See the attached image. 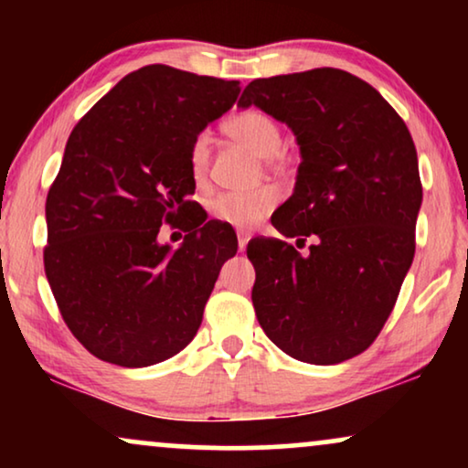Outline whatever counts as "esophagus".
Returning <instances> with one entry per match:
<instances>
[{
    "label": "esophagus",
    "instance_id": "34e87169",
    "mask_svg": "<svg viewBox=\"0 0 468 468\" xmlns=\"http://www.w3.org/2000/svg\"><path fill=\"white\" fill-rule=\"evenodd\" d=\"M236 234H239V251L242 253V251H245V249H247V242H249V234L245 232V229H239V232H236Z\"/></svg>",
    "mask_w": 468,
    "mask_h": 468
}]
</instances>
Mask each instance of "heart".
I'll list each match as a JSON object with an SVG mask.
<instances>
[{
	"mask_svg": "<svg viewBox=\"0 0 468 468\" xmlns=\"http://www.w3.org/2000/svg\"><path fill=\"white\" fill-rule=\"evenodd\" d=\"M226 132L260 157H274L283 149V132L271 114L247 108L226 121ZM189 172L197 185L207 183L210 165V133H196L187 153ZM279 191L271 185L249 191H221L208 200V213L232 228H253L277 208Z\"/></svg>",
	"mask_w": 468,
	"mask_h": 468,
	"instance_id": "1",
	"label": "heart"
}]
</instances>
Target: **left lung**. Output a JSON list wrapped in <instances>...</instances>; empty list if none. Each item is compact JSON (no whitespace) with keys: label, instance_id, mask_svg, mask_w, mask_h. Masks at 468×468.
<instances>
[{"label":"left lung","instance_id":"8db88e82","mask_svg":"<svg viewBox=\"0 0 468 468\" xmlns=\"http://www.w3.org/2000/svg\"><path fill=\"white\" fill-rule=\"evenodd\" d=\"M239 106H258L296 136V187L272 226L296 245L315 240L306 253L279 239L249 242L258 322L300 362L349 360L379 336L415 255L411 133L377 89L336 68L258 79Z\"/></svg>","mask_w":468,"mask_h":468}]
</instances>
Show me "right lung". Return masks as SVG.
Listing matches in <instances>:
<instances>
[{"label": "right lung", "instance_id": "1", "mask_svg": "<svg viewBox=\"0 0 468 468\" xmlns=\"http://www.w3.org/2000/svg\"><path fill=\"white\" fill-rule=\"evenodd\" d=\"M239 93V80L153 63L121 79L69 133L47 196L44 271L63 322L100 360L151 367L200 328L239 240L189 200L187 153ZM162 222L186 226L181 248L158 240Z\"/></svg>", "mask_w": 468, "mask_h": 468}]
</instances>
